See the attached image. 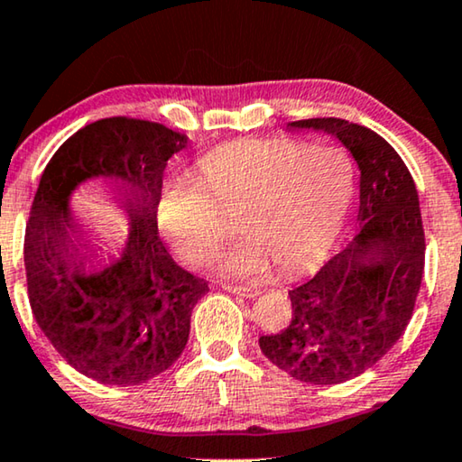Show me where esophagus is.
<instances>
[{
    "label": "esophagus",
    "instance_id": "1",
    "mask_svg": "<svg viewBox=\"0 0 462 462\" xmlns=\"http://www.w3.org/2000/svg\"><path fill=\"white\" fill-rule=\"evenodd\" d=\"M223 289H225V291H229V293L244 295V297H255V295H260V289H254V287H241V285H229V282H225Z\"/></svg>",
    "mask_w": 462,
    "mask_h": 462
}]
</instances>
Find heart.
<instances>
[{
	"label": "heart",
	"mask_w": 462,
	"mask_h": 462,
	"mask_svg": "<svg viewBox=\"0 0 462 462\" xmlns=\"http://www.w3.org/2000/svg\"><path fill=\"white\" fill-rule=\"evenodd\" d=\"M204 189L175 181L159 204V225L189 262H204L223 244L218 202H247L241 231L247 239L215 262L229 279H258L279 264L308 271L338 236L353 194V165L335 146L295 140H244L200 161Z\"/></svg>",
	"instance_id": "1"
}]
</instances>
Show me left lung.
<instances>
[{"label": "left lung", "instance_id": "left-lung-1", "mask_svg": "<svg viewBox=\"0 0 462 462\" xmlns=\"http://www.w3.org/2000/svg\"><path fill=\"white\" fill-rule=\"evenodd\" d=\"M287 130L340 140L359 167V233L310 281L289 291L293 316L260 349L308 384H340L393 349L413 316L425 264L420 196L407 165L370 127L346 119L291 122Z\"/></svg>", "mask_w": 462, "mask_h": 462}]
</instances>
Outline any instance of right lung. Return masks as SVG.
<instances>
[{"instance_id":"right-lung-1","label":"right lung","mask_w":462,"mask_h":462,"mask_svg":"<svg viewBox=\"0 0 462 462\" xmlns=\"http://www.w3.org/2000/svg\"><path fill=\"white\" fill-rule=\"evenodd\" d=\"M186 146V134L162 124L98 119L63 142L41 175L24 236L28 300L55 351L101 384L136 386L169 370L208 293L159 239L162 171ZM90 179L108 186L131 225L120 258L101 269L69 208Z\"/></svg>"}]
</instances>
